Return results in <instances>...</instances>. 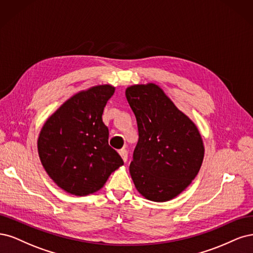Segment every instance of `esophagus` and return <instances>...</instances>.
Instances as JSON below:
<instances>
[{
  "instance_id": "34e87169",
  "label": "esophagus",
  "mask_w": 253,
  "mask_h": 253,
  "mask_svg": "<svg viewBox=\"0 0 253 253\" xmlns=\"http://www.w3.org/2000/svg\"><path fill=\"white\" fill-rule=\"evenodd\" d=\"M119 153H120L121 158L123 159V161L127 162V159H128V152H127V150L126 149H120Z\"/></svg>"
}]
</instances>
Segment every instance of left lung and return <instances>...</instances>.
<instances>
[{
	"label": "left lung",
	"mask_w": 253,
	"mask_h": 253,
	"mask_svg": "<svg viewBox=\"0 0 253 253\" xmlns=\"http://www.w3.org/2000/svg\"><path fill=\"white\" fill-rule=\"evenodd\" d=\"M125 94L138 129L129 167L135 188L149 201L172 200L199 173L205 153L202 135L159 85H132Z\"/></svg>",
	"instance_id": "1"
}]
</instances>
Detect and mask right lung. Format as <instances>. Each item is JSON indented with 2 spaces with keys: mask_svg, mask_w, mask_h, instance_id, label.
Segmentation results:
<instances>
[{
  "mask_svg": "<svg viewBox=\"0 0 253 253\" xmlns=\"http://www.w3.org/2000/svg\"><path fill=\"white\" fill-rule=\"evenodd\" d=\"M116 91L110 84L79 91L46 120L38 138L41 163L61 189L77 197L99 191L124 164L108 145L104 107Z\"/></svg>",
  "mask_w": 253,
  "mask_h": 253,
  "instance_id": "1",
  "label": "right lung"
}]
</instances>
